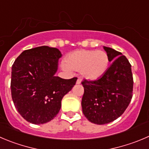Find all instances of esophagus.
I'll list each match as a JSON object with an SVG mask.
<instances>
[{"label": "esophagus", "instance_id": "34e87169", "mask_svg": "<svg viewBox=\"0 0 149 149\" xmlns=\"http://www.w3.org/2000/svg\"><path fill=\"white\" fill-rule=\"evenodd\" d=\"M81 82H82V80L80 78H78L77 80V82H76V83H77V84H80V83H81Z\"/></svg>", "mask_w": 149, "mask_h": 149}]
</instances>
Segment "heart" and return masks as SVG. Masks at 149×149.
I'll return each mask as SVG.
<instances>
[{
	"label": "heart",
	"mask_w": 149,
	"mask_h": 149,
	"mask_svg": "<svg viewBox=\"0 0 149 149\" xmlns=\"http://www.w3.org/2000/svg\"><path fill=\"white\" fill-rule=\"evenodd\" d=\"M109 58L104 51L79 49L70 52L66 57L62 67L66 71H80L84 78L95 80L107 72Z\"/></svg>",
	"instance_id": "b5f03b06"
}]
</instances>
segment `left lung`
Instances as JSON below:
<instances>
[{"label": "left lung", "instance_id": "obj_1", "mask_svg": "<svg viewBox=\"0 0 149 149\" xmlns=\"http://www.w3.org/2000/svg\"><path fill=\"white\" fill-rule=\"evenodd\" d=\"M112 62L104 75L97 80H84L81 102L86 118L96 124L112 122L121 116L132 97L131 65L122 53L103 47Z\"/></svg>", "mask_w": 149, "mask_h": 149}]
</instances>
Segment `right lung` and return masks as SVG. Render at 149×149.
Segmentation results:
<instances>
[{
  "label": "right lung",
  "instance_id": "1",
  "mask_svg": "<svg viewBox=\"0 0 149 149\" xmlns=\"http://www.w3.org/2000/svg\"><path fill=\"white\" fill-rule=\"evenodd\" d=\"M61 56L57 48L38 47L23 51L12 65V100L18 113L31 124L53 119L63 97L75 85L76 77L66 80L55 75Z\"/></svg>",
  "mask_w": 149,
  "mask_h": 149
}]
</instances>
